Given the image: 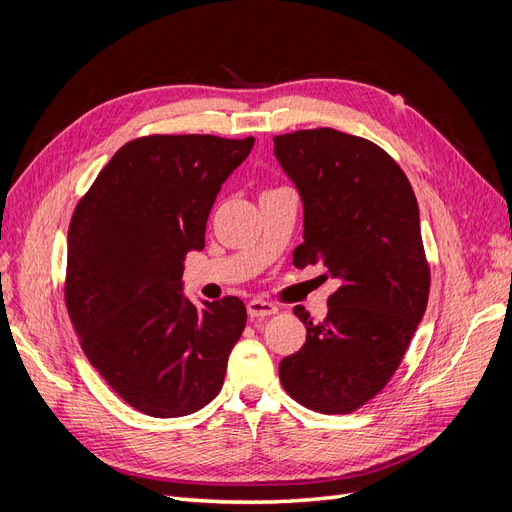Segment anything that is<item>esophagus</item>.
I'll use <instances>...</instances> for the list:
<instances>
[{"instance_id": "34e87169", "label": "esophagus", "mask_w": 512, "mask_h": 512, "mask_svg": "<svg viewBox=\"0 0 512 512\" xmlns=\"http://www.w3.org/2000/svg\"><path fill=\"white\" fill-rule=\"evenodd\" d=\"M247 314L250 318H267L277 314V305L269 303V301H262V299H252L247 303Z\"/></svg>"}]
</instances>
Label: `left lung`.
Masks as SVG:
<instances>
[{
  "label": "left lung",
  "instance_id": "8db88e82",
  "mask_svg": "<svg viewBox=\"0 0 512 512\" xmlns=\"http://www.w3.org/2000/svg\"><path fill=\"white\" fill-rule=\"evenodd\" d=\"M273 153L303 200L294 267L322 262L339 284L329 314L280 363L286 393L322 414H348L393 378L423 320L429 265L418 203L399 164L371 141L333 128L273 138Z\"/></svg>",
  "mask_w": 512,
  "mask_h": 512
}]
</instances>
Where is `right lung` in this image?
I'll return each mask as SVG.
<instances>
[{"label":"right lung","instance_id":"obj_1","mask_svg":"<svg viewBox=\"0 0 512 512\" xmlns=\"http://www.w3.org/2000/svg\"><path fill=\"white\" fill-rule=\"evenodd\" d=\"M252 147V136L136 138L74 209L68 314L89 363L138 412L185 416L222 391L245 305L226 297L196 307L183 294V260L205 247L215 196Z\"/></svg>","mask_w":512,"mask_h":512}]
</instances>
